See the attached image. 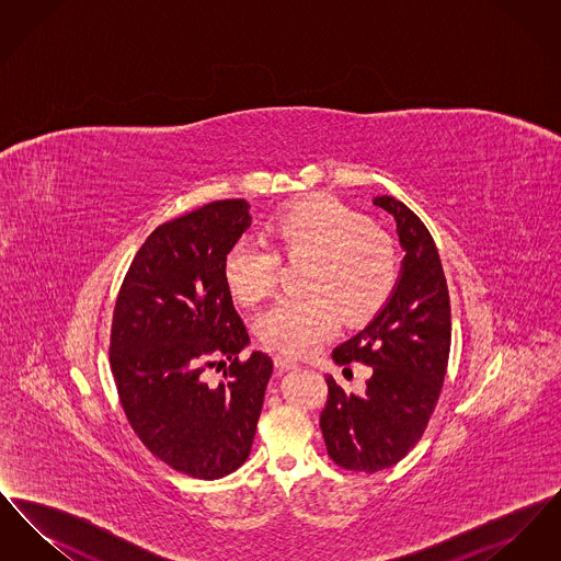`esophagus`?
I'll list each match as a JSON object with an SVG mask.
<instances>
[{
    "label": "esophagus",
    "mask_w": 561,
    "mask_h": 561,
    "mask_svg": "<svg viewBox=\"0 0 561 561\" xmlns=\"http://www.w3.org/2000/svg\"><path fill=\"white\" fill-rule=\"evenodd\" d=\"M298 366V362L294 359V357H288V355H275V368L277 370H294Z\"/></svg>",
    "instance_id": "esophagus-1"
}]
</instances>
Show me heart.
Listing matches in <instances>:
<instances>
[{
	"mask_svg": "<svg viewBox=\"0 0 561 561\" xmlns=\"http://www.w3.org/2000/svg\"><path fill=\"white\" fill-rule=\"evenodd\" d=\"M265 243L240 238L222 259V277L236 300L256 305L275 290L279 256L311 261L305 279L309 298H282L256 320L268 347L300 357L339 330L341 316L364 321L387 302L398 282V259L389 238L330 195H311L277 214Z\"/></svg>",
	"mask_w": 561,
	"mask_h": 561,
	"instance_id": "heart-1",
	"label": "heart"
}]
</instances>
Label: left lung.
<instances>
[{"label": "left lung", "instance_id": "left-lung-1", "mask_svg": "<svg viewBox=\"0 0 561 561\" xmlns=\"http://www.w3.org/2000/svg\"><path fill=\"white\" fill-rule=\"evenodd\" d=\"M391 214L403 261L396 288L373 321L332 351L341 366H373L362 398L332 376L320 427L330 458L348 471L376 473L400 462L423 437L439 398L450 355V296L442 261L423 220L400 199L380 195Z\"/></svg>", "mask_w": 561, "mask_h": 561}]
</instances>
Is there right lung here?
<instances>
[{
	"label": "right lung",
	"mask_w": 561,
	"mask_h": 561,
	"mask_svg": "<svg viewBox=\"0 0 561 561\" xmlns=\"http://www.w3.org/2000/svg\"><path fill=\"white\" fill-rule=\"evenodd\" d=\"M245 199L213 202L160 225L134 256L115 302L111 373L140 442L197 480L233 473L250 454L271 357L238 355L250 336L222 277V259L250 227ZM227 356L226 380L201 374Z\"/></svg>",
	"instance_id": "1"
}]
</instances>
